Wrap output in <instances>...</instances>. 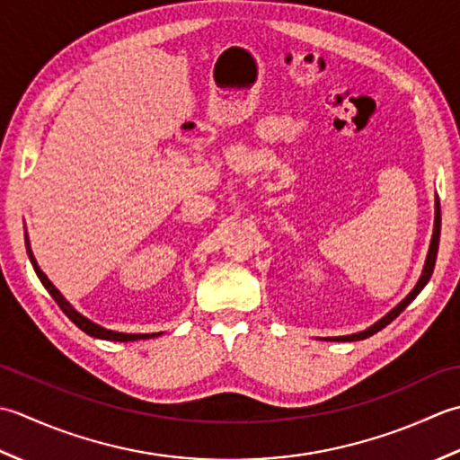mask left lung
Listing matches in <instances>:
<instances>
[{
	"label": "left lung",
	"mask_w": 460,
	"mask_h": 460,
	"mask_svg": "<svg viewBox=\"0 0 460 460\" xmlns=\"http://www.w3.org/2000/svg\"><path fill=\"white\" fill-rule=\"evenodd\" d=\"M438 236H440V204H438V196L435 199V226H433V236H430V243H429V252H427V260H425V266H423V271H420V278L419 282L415 284V288L411 289V292L407 294L405 299H401V302L391 309L389 314H385L381 317V320L375 322L373 325H369L367 330L363 332H358V333H351V335H340V337H323V340L327 341H359V340H367V337H371L373 333L381 332L383 327L389 325L395 317L405 309L413 299L420 294V289H423L427 286V282L430 279V274H433L435 270V261H437V252H438ZM322 340V337H320Z\"/></svg>",
	"instance_id": "obj_1"
}]
</instances>
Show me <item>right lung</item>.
<instances>
[{"mask_svg": "<svg viewBox=\"0 0 460 460\" xmlns=\"http://www.w3.org/2000/svg\"><path fill=\"white\" fill-rule=\"evenodd\" d=\"M25 248H27V256H30V261H31V266H33V270H35L37 278L41 279V284L45 286L47 292L51 294V297H53L55 302H58V305L63 309V314L67 315L69 320H71L75 325H77L81 332H85V333L91 335V337H97V340H109V341H137V340H151V337L163 335V332H158V333H123V332L107 330V327H102V325H99V323H95V322H91L89 317L79 314L77 309H75V307L67 302V299L63 297V294L59 292V289L51 284V279L43 274L40 264H37V260H35V256H33V250H31V243H30V236H27V232H25Z\"/></svg>", "mask_w": 460, "mask_h": 460, "instance_id": "add662e5", "label": "right lung"}]
</instances>
